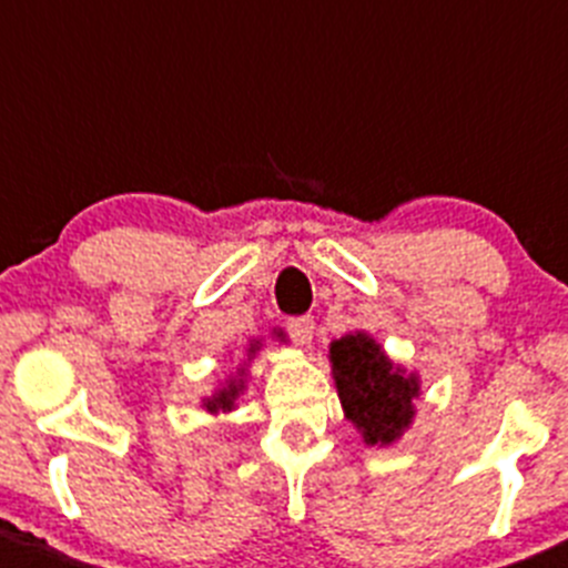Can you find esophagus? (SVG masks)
Wrapping results in <instances>:
<instances>
[{
  "mask_svg": "<svg viewBox=\"0 0 568 568\" xmlns=\"http://www.w3.org/2000/svg\"><path fill=\"white\" fill-rule=\"evenodd\" d=\"M285 331L291 333L294 342L311 344V338H314V316H291V320L285 322Z\"/></svg>",
  "mask_w": 568,
  "mask_h": 568,
  "instance_id": "obj_1",
  "label": "esophagus"
}]
</instances>
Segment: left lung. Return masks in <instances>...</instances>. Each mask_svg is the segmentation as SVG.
<instances>
[{
    "label": "left lung",
    "mask_w": 568,
    "mask_h": 568,
    "mask_svg": "<svg viewBox=\"0 0 568 568\" xmlns=\"http://www.w3.org/2000/svg\"><path fill=\"white\" fill-rule=\"evenodd\" d=\"M331 364L344 415L362 432L364 443H395L415 417L412 400L420 392L417 375L395 367L367 333L336 338L331 344Z\"/></svg>",
    "instance_id": "8db88e82"
}]
</instances>
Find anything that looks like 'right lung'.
<instances>
[{
    "mask_svg": "<svg viewBox=\"0 0 568 568\" xmlns=\"http://www.w3.org/2000/svg\"><path fill=\"white\" fill-rule=\"evenodd\" d=\"M257 344L260 342H254L252 347H248V356H252L254 349H257ZM237 375H241V378H232L224 389H219L212 397H206L204 400L206 412H232L235 409V397L243 392V369Z\"/></svg>",
    "mask_w": 568,
    "mask_h": 568,
    "instance_id": "obj_1",
    "label": "right lung"
}]
</instances>
